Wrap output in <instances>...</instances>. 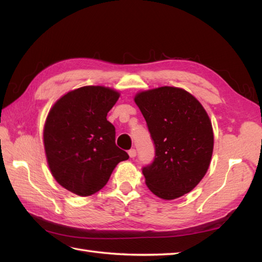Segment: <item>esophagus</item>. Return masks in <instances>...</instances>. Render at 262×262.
Returning a JSON list of instances; mask_svg holds the SVG:
<instances>
[{
	"mask_svg": "<svg viewBox=\"0 0 262 262\" xmlns=\"http://www.w3.org/2000/svg\"><path fill=\"white\" fill-rule=\"evenodd\" d=\"M128 155H129L130 159H134L136 157V149L135 148H132L128 151Z\"/></svg>",
	"mask_w": 262,
	"mask_h": 262,
	"instance_id": "1",
	"label": "esophagus"
}]
</instances>
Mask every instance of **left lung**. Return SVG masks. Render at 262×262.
Instances as JSON below:
<instances>
[{"mask_svg":"<svg viewBox=\"0 0 262 262\" xmlns=\"http://www.w3.org/2000/svg\"><path fill=\"white\" fill-rule=\"evenodd\" d=\"M155 145L143 168L155 196L172 200L190 192L207 172L214 148L211 121L192 94L174 86L138 92L135 98Z\"/></svg>","mask_w":262,"mask_h":262,"instance_id":"1","label":"left lung"}]
</instances>
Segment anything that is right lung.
I'll return each mask as SVG.
<instances>
[{"instance_id":"right-lung-1","label":"right lung","mask_w":262,"mask_h":262,"mask_svg":"<svg viewBox=\"0 0 262 262\" xmlns=\"http://www.w3.org/2000/svg\"><path fill=\"white\" fill-rule=\"evenodd\" d=\"M110 88L88 85L70 91L49 110L43 146L53 177L82 197L102 189L116 165L128 154L115 143L107 114L119 99Z\"/></svg>"}]
</instances>
